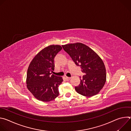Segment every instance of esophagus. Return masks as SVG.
I'll list each match as a JSON object with an SVG mask.
<instances>
[{
  "instance_id": "1",
  "label": "esophagus",
  "mask_w": 131,
  "mask_h": 131,
  "mask_svg": "<svg viewBox=\"0 0 131 131\" xmlns=\"http://www.w3.org/2000/svg\"><path fill=\"white\" fill-rule=\"evenodd\" d=\"M70 77H66V78H65V79H66V80H67V81H68V80H69L70 79Z\"/></svg>"
}]
</instances>
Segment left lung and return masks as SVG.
<instances>
[{
  "label": "left lung",
  "mask_w": 131,
  "mask_h": 131,
  "mask_svg": "<svg viewBox=\"0 0 131 131\" xmlns=\"http://www.w3.org/2000/svg\"><path fill=\"white\" fill-rule=\"evenodd\" d=\"M85 74L80 77V82L75 86L79 94L86 96H94L100 92L106 81L104 63L99 55L92 49L80 42L62 46Z\"/></svg>",
  "instance_id": "1"
}]
</instances>
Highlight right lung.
Masks as SVG:
<instances>
[{
    "instance_id": "add662e5",
    "label": "right lung",
    "mask_w": 131,
    "mask_h": 131,
    "mask_svg": "<svg viewBox=\"0 0 131 131\" xmlns=\"http://www.w3.org/2000/svg\"><path fill=\"white\" fill-rule=\"evenodd\" d=\"M62 49L60 45H50L41 50L34 58L27 69L26 85L38 100L48 102L59 95V86L63 81L61 77L52 74L54 59Z\"/></svg>"
}]
</instances>
